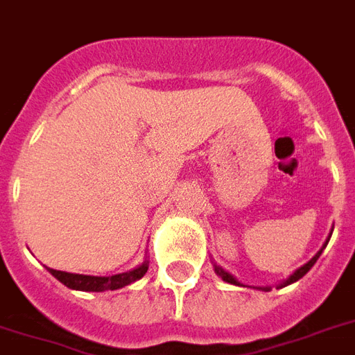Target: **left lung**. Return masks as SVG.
Returning a JSON list of instances; mask_svg holds the SVG:
<instances>
[{
  "label": "left lung",
  "instance_id": "8db88e82",
  "mask_svg": "<svg viewBox=\"0 0 355 355\" xmlns=\"http://www.w3.org/2000/svg\"><path fill=\"white\" fill-rule=\"evenodd\" d=\"M329 238H331V234H329V236H328V240H326V243L322 245V250L318 251V253H316V255L313 257V259H311L309 262H307V264H304V266H302V268H297L296 272H294V274H292L291 277H288V279H286L285 283H283V285H279V286H286V285H291V283H294V281L302 279V277H304V275L307 274V272H309L311 268L315 266V262L318 261V257L322 255V251H324V248L328 245ZM214 270H216V274L220 275V277H221V279H223V281H227V283H231V285H240V283H238V281L234 279V277H232L231 274H229V272H225V270H223V268H221V266H218V264H214ZM264 291H270V288H264Z\"/></svg>",
  "mask_w": 355,
  "mask_h": 355
}]
</instances>
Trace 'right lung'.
<instances>
[{
    "label": "right lung",
    "mask_w": 355,
    "mask_h": 355,
    "mask_svg": "<svg viewBox=\"0 0 355 355\" xmlns=\"http://www.w3.org/2000/svg\"><path fill=\"white\" fill-rule=\"evenodd\" d=\"M148 264L147 261L143 262L141 266L134 268L132 272L126 274H117L112 277H98V275H81V274H69V272H61V270H53L48 268L53 277L61 281L64 286L74 288V291H85V292H104V291H117L123 286L134 283V281L141 279L143 275L147 274Z\"/></svg>",
    "instance_id": "1"
}]
</instances>
